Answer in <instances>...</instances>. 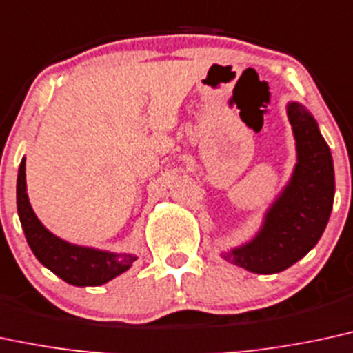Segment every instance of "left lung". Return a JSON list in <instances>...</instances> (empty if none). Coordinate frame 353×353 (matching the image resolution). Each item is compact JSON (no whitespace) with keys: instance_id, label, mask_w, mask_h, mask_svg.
Instances as JSON below:
<instances>
[{"instance_id":"8db88e82","label":"left lung","mask_w":353,"mask_h":353,"mask_svg":"<svg viewBox=\"0 0 353 353\" xmlns=\"http://www.w3.org/2000/svg\"><path fill=\"white\" fill-rule=\"evenodd\" d=\"M286 112L298 152L291 179L266 210L256 235L222 252L223 260L258 274L279 273L311 252L334 205L332 154L317 121L298 101H290Z\"/></svg>"}]
</instances>
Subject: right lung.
<instances>
[{
    "label": "right lung",
    "mask_w": 353,
    "mask_h": 353,
    "mask_svg": "<svg viewBox=\"0 0 353 353\" xmlns=\"http://www.w3.org/2000/svg\"><path fill=\"white\" fill-rule=\"evenodd\" d=\"M26 190V158H23L16 185L18 215L34 256L54 274L72 286L85 288L112 281L131 268L134 254L74 245L50 233L34 214Z\"/></svg>",
    "instance_id": "obj_1"
}]
</instances>
